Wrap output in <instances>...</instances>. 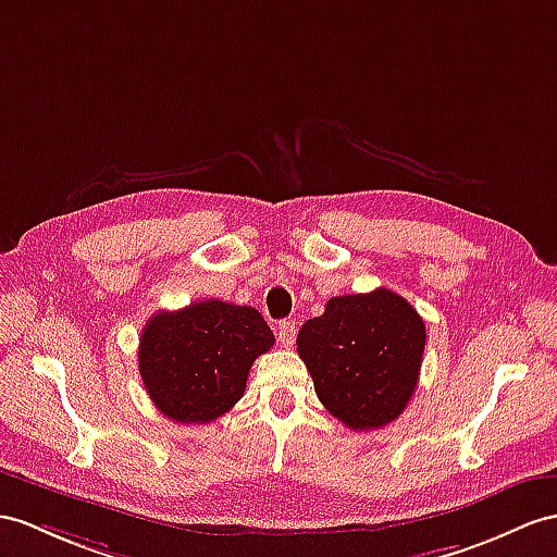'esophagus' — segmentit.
I'll use <instances>...</instances> for the list:
<instances>
[{
	"mask_svg": "<svg viewBox=\"0 0 557 557\" xmlns=\"http://www.w3.org/2000/svg\"><path fill=\"white\" fill-rule=\"evenodd\" d=\"M295 333H297L295 321H281V323H278L276 335H278V343H281L283 347H290V345L295 343Z\"/></svg>",
	"mask_w": 557,
	"mask_h": 557,
	"instance_id": "34e87169",
	"label": "esophagus"
}]
</instances>
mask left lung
Instances as JSON below:
<instances>
[{
	"instance_id": "8db88e82",
	"label": "left lung",
	"mask_w": 557,
	"mask_h": 557,
	"mask_svg": "<svg viewBox=\"0 0 557 557\" xmlns=\"http://www.w3.org/2000/svg\"><path fill=\"white\" fill-rule=\"evenodd\" d=\"M425 323L387 288L331 297L297 333V355L325 409L351 430L397 420L418 385Z\"/></svg>"
}]
</instances>
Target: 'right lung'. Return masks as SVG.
<instances>
[{
  "label": "right lung",
  "mask_w": 557,
  "mask_h": 557,
  "mask_svg": "<svg viewBox=\"0 0 557 557\" xmlns=\"http://www.w3.org/2000/svg\"><path fill=\"white\" fill-rule=\"evenodd\" d=\"M271 347L274 333L260 311L202 300L148 319L139 373L162 416L174 423H210L243 397L252 361Z\"/></svg>",
  "instance_id": "obj_1"
}]
</instances>
